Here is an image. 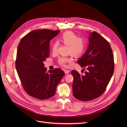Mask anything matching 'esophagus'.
Returning <instances> with one entry per match:
<instances>
[{
  "mask_svg": "<svg viewBox=\"0 0 127 127\" xmlns=\"http://www.w3.org/2000/svg\"><path fill=\"white\" fill-rule=\"evenodd\" d=\"M64 71H65V74H69V72H70V71L69 70H66V69H65Z\"/></svg>",
  "mask_w": 127,
  "mask_h": 127,
  "instance_id": "34e87169",
  "label": "esophagus"
}]
</instances>
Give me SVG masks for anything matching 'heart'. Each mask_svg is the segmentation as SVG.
Here are the masks:
<instances>
[{"instance_id":"obj_1","label":"heart","mask_w":127,"mask_h":127,"mask_svg":"<svg viewBox=\"0 0 127 127\" xmlns=\"http://www.w3.org/2000/svg\"><path fill=\"white\" fill-rule=\"evenodd\" d=\"M62 42L68 46L67 53L75 57H79L83 53L85 49V43L82 38L78 37L74 33L71 31H67L64 33L61 36ZM59 46L58 42H55L52 44V52L56 53L58 51ZM72 60L69 57H61L58 59L59 64L65 66L67 63H71Z\"/></svg>"}]
</instances>
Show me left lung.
I'll list each match as a JSON object with an SVG mask.
<instances>
[{"label":"left lung","instance_id":"left-lung-1","mask_svg":"<svg viewBox=\"0 0 127 127\" xmlns=\"http://www.w3.org/2000/svg\"><path fill=\"white\" fill-rule=\"evenodd\" d=\"M90 44L84 55L77 61L83 68L85 75L73 70L72 93L80 100H92L105 91L114 70V56L110 44L98 33H90Z\"/></svg>","mask_w":127,"mask_h":127}]
</instances>
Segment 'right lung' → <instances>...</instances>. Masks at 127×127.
Segmentation results:
<instances>
[{"mask_svg": "<svg viewBox=\"0 0 127 127\" xmlns=\"http://www.w3.org/2000/svg\"><path fill=\"white\" fill-rule=\"evenodd\" d=\"M60 31L34 30L24 36L18 44L16 70L24 90L33 97L45 100L53 97L65 74L60 68L47 72L43 63L49 56L50 40Z\"/></svg>", "mask_w": 127, "mask_h": 127, "instance_id": "1", "label": "right lung"}]
</instances>
